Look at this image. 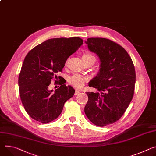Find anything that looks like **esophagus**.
Segmentation results:
<instances>
[{
    "label": "esophagus",
    "instance_id": "1",
    "mask_svg": "<svg viewBox=\"0 0 156 156\" xmlns=\"http://www.w3.org/2000/svg\"><path fill=\"white\" fill-rule=\"evenodd\" d=\"M79 93H80V91L76 90L75 91V96H76V95H78Z\"/></svg>",
    "mask_w": 156,
    "mask_h": 156
}]
</instances>
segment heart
I'll list each match as a JSON object with an SVG mask.
<instances>
[{
  "label": "heart",
  "mask_w": 156,
  "mask_h": 156,
  "mask_svg": "<svg viewBox=\"0 0 156 156\" xmlns=\"http://www.w3.org/2000/svg\"><path fill=\"white\" fill-rule=\"evenodd\" d=\"M82 59L84 63H87L88 62H93L94 63L96 62V58L94 56L90 53H84L82 56ZM88 81V79L85 77H83L80 75H75L73 76L70 77L69 79V83L71 85L80 89L82 88L84 86V83Z\"/></svg>",
  "instance_id": "b5f03b06"
}]
</instances>
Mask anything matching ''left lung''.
<instances>
[{
    "label": "left lung",
    "mask_w": 156,
    "mask_h": 156,
    "mask_svg": "<svg viewBox=\"0 0 156 156\" xmlns=\"http://www.w3.org/2000/svg\"><path fill=\"white\" fill-rule=\"evenodd\" d=\"M89 50L100 59V72L90 83L99 93L87 92L88 101L84 107L88 118L103 127L118 121L133 100L136 72L133 60L126 50L105 38H89Z\"/></svg>",
    "instance_id": "left-lung-1"
}]
</instances>
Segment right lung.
<instances>
[{"label":"right lung","instance_id":"add662e5","mask_svg":"<svg viewBox=\"0 0 156 156\" xmlns=\"http://www.w3.org/2000/svg\"><path fill=\"white\" fill-rule=\"evenodd\" d=\"M83 43L80 37L51 38L26 55L18 83L22 105L32 119L43 124L53 121L61 114L65 103L74 95L75 90L65 83L59 81L60 87L54 93L48 87L52 80L58 81L56 73L62 72L68 58Z\"/></svg>","mask_w":156,"mask_h":156}]
</instances>
